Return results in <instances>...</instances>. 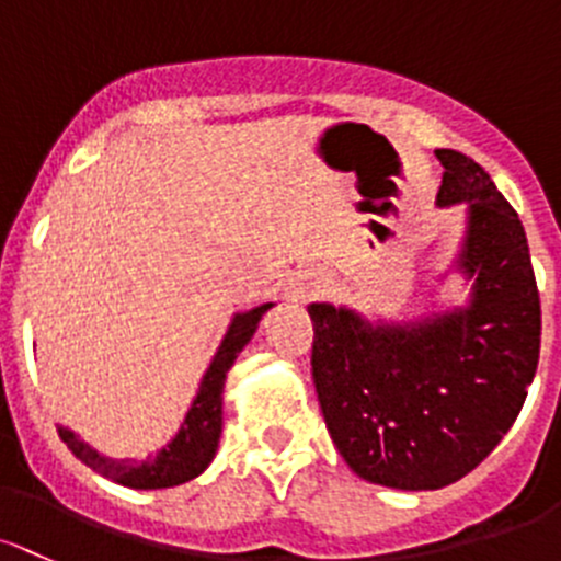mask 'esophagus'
Segmentation results:
<instances>
[{"mask_svg":"<svg viewBox=\"0 0 561 561\" xmlns=\"http://www.w3.org/2000/svg\"><path fill=\"white\" fill-rule=\"evenodd\" d=\"M322 290H325V279L317 271H300V274H296V279L290 282L287 298L296 300V304H306L309 298L320 296Z\"/></svg>","mask_w":561,"mask_h":561,"instance_id":"obj_1","label":"esophagus"}]
</instances>
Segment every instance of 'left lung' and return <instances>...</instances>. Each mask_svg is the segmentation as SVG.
Instances as JSON below:
<instances>
[{"label": "left lung", "instance_id": "left-lung-1", "mask_svg": "<svg viewBox=\"0 0 561 561\" xmlns=\"http://www.w3.org/2000/svg\"><path fill=\"white\" fill-rule=\"evenodd\" d=\"M438 206H465L451 271L465 306L409 322L311 304V374L335 449L359 479L422 492L468 476L522 411L540 355V298L527 233L473 158L435 150Z\"/></svg>", "mask_w": 561, "mask_h": 561}]
</instances>
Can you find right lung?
<instances>
[{
    "mask_svg": "<svg viewBox=\"0 0 561 561\" xmlns=\"http://www.w3.org/2000/svg\"><path fill=\"white\" fill-rule=\"evenodd\" d=\"M271 306L274 304H261L250 311H236L231 325H228L226 335H222L220 346H217L215 357H211L209 368H206L196 398H193L180 430L156 454H150L147 459L104 457L102 451H96L85 440H80L72 430L58 424L61 440L80 462H85L88 468L102 473L104 479L128 489H169L202 476L209 468L211 459H215L217 444H220L222 387H226L228 370H231L239 352L250 344V339L255 335L263 314Z\"/></svg>",
    "mask_w": 561,
    "mask_h": 561,
    "instance_id": "1",
    "label": "right lung"
}]
</instances>
